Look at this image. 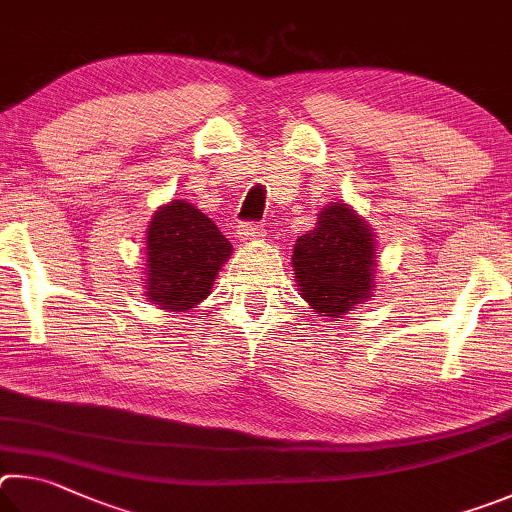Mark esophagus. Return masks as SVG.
Returning <instances> with one entry per match:
<instances>
[{"label":"esophagus","mask_w":512,"mask_h":512,"mask_svg":"<svg viewBox=\"0 0 512 512\" xmlns=\"http://www.w3.org/2000/svg\"><path fill=\"white\" fill-rule=\"evenodd\" d=\"M238 233V240L240 242H251V240H258L265 236V229L261 227V224H254V222H245L240 224V227L236 229Z\"/></svg>","instance_id":"34e87169"}]
</instances>
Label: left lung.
<instances>
[{
	"label": "left lung",
	"instance_id": "left-lung-1",
	"mask_svg": "<svg viewBox=\"0 0 512 512\" xmlns=\"http://www.w3.org/2000/svg\"><path fill=\"white\" fill-rule=\"evenodd\" d=\"M301 297L321 317L342 319L375 288L373 231L348 204L330 202L292 251Z\"/></svg>",
	"mask_w": 512,
	"mask_h": 512
}]
</instances>
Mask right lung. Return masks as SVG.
<instances>
[{"instance_id": "right-lung-1", "label": "right lung", "mask_w": 512, "mask_h": 512, "mask_svg": "<svg viewBox=\"0 0 512 512\" xmlns=\"http://www.w3.org/2000/svg\"><path fill=\"white\" fill-rule=\"evenodd\" d=\"M146 256V297L161 310L186 312L209 297L231 245L191 202L173 200L152 215Z\"/></svg>"}]
</instances>
